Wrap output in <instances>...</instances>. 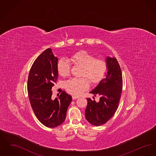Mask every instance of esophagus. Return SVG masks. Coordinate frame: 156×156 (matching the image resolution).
I'll return each instance as SVG.
<instances>
[{
  "instance_id": "34e87169",
  "label": "esophagus",
  "mask_w": 156,
  "mask_h": 156,
  "mask_svg": "<svg viewBox=\"0 0 156 156\" xmlns=\"http://www.w3.org/2000/svg\"><path fill=\"white\" fill-rule=\"evenodd\" d=\"M72 98H73V99L74 100V99H78L79 97H77V96H75V95H73V96L72 97Z\"/></svg>"
}]
</instances>
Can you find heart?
Wrapping results in <instances>:
<instances>
[{
  "label": "heart",
  "instance_id": "b5f03b06",
  "mask_svg": "<svg viewBox=\"0 0 156 156\" xmlns=\"http://www.w3.org/2000/svg\"><path fill=\"white\" fill-rule=\"evenodd\" d=\"M70 59L75 66L82 67L80 76L82 78H72L65 82L64 87L68 93L80 95L89 88V80L92 83H97L103 78L106 69L104 60L95 58L93 55L85 51L75 53ZM57 71L62 76H67L70 74L71 66L67 60L59 59L57 63Z\"/></svg>",
  "mask_w": 156,
  "mask_h": 156
}]
</instances>
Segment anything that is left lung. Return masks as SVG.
Here are the masks:
<instances>
[{
    "label": "left lung",
    "instance_id": "left-lung-1",
    "mask_svg": "<svg viewBox=\"0 0 156 156\" xmlns=\"http://www.w3.org/2000/svg\"><path fill=\"white\" fill-rule=\"evenodd\" d=\"M106 62L107 74L90 92L95 97L99 96V101L87 98L85 118L94 126L102 125L111 119L118 108L122 94L123 80L119 63L116 58L109 57H106Z\"/></svg>",
    "mask_w": 156,
    "mask_h": 156
}]
</instances>
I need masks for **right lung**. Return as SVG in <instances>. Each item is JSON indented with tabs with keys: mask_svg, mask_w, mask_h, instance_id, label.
Returning <instances> with one entry per match:
<instances>
[{
	"mask_svg": "<svg viewBox=\"0 0 156 156\" xmlns=\"http://www.w3.org/2000/svg\"><path fill=\"white\" fill-rule=\"evenodd\" d=\"M58 58L51 48L42 52L31 67L27 91L30 105L38 120L45 126L55 127L65 120L72 97L62 91L59 97H52V87L58 77Z\"/></svg>",
	"mask_w": 156,
	"mask_h": 156,
	"instance_id": "add662e5",
	"label": "right lung"
}]
</instances>
